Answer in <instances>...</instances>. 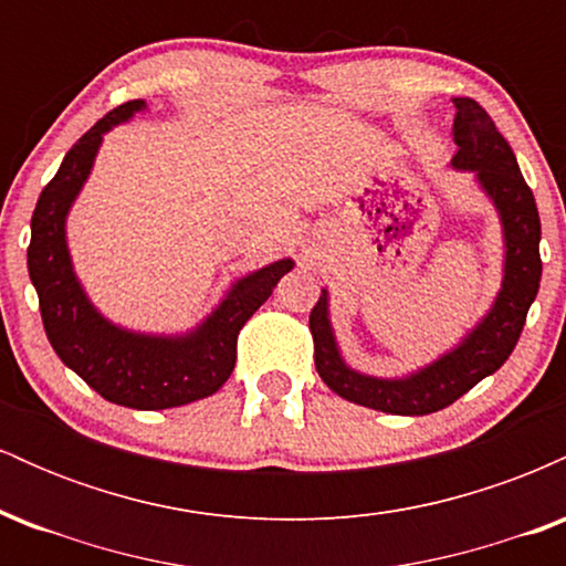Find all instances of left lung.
<instances>
[{
    "mask_svg": "<svg viewBox=\"0 0 566 566\" xmlns=\"http://www.w3.org/2000/svg\"><path fill=\"white\" fill-rule=\"evenodd\" d=\"M454 154L450 167L471 172L495 207L503 233V274L486 314L458 343L428 365L382 378L350 367L337 343L329 316V290L311 311L314 361L319 378L343 399L388 415H431L450 407L479 380L503 367L522 335L530 305L541 290V216L524 184L509 140L497 133L490 114L471 97H452Z\"/></svg>",
    "mask_w": 566,
    "mask_h": 566,
    "instance_id": "8db88e82",
    "label": "left lung"
}]
</instances>
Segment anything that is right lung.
Segmentation results:
<instances>
[{
    "mask_svg": "<svg viewBox=\"0 0 566 566\" xmlns=\"http://www.w3.org/2000/svg\"><path fill=\"white\" fill-rule=\"evenodd\" d=\"M143 112H148L146 101H129L71 146L31 216L29 276L44 333L63 365L112 405L170 409L212 396L229 380L239 329L269 301L279 279L295 269V261L282 258L239 276L216 308L186 333H140L101 314L71 261L69 212L93 172L106 133Z\"/></svg>",
    "mask_w": 566,
    "mask_h": 566,
    "instance_id": "add662e5",
    "label": "right lung"
}]
</instances>
